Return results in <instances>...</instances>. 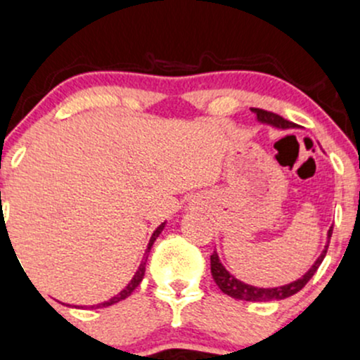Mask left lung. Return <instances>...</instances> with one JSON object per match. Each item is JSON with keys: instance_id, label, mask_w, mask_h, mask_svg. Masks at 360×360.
<instances>
[{"instance_id": "left-lung-1", "label": "left lung", "mask_w": 360, "mask_h": 360, "mask_svg": "<svg viewBox=\"0 0 360 360\" xmlns=\"http://www.w3.org/2000/svg\"><path fill=\"white\" fill-rule=\"evenodd\" d=\"M253 113H255L257 120L260 124H267V126L276 127V129H293L295 126L293 122L290 120L283 119V117L276 115L272 112H266V110H260V108H250ZM331 234H333V228L328 229V241L324 245V250L321 252V255L317 257L316 262L312 264V267L305 272L302 278H298L297 281H291L288 285H283V286H274V288H260V286H253L248 285V283L240 281L238 278H234L231 272L222 266L221 259H219V253L214 252L210 255V272H212V278L214 281L217 283V286L221 288L222 293L229 295V297L236 298V300H245V302H271V300H285V298L291 297V295L298 293L305 285L310 281V278L314 276V272L319 269L321 262L324 260L326 257L328 247H330V240H331Z\"/></svg>"}]
</instances>
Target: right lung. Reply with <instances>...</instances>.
Returning a JSON list of instances; mask_svg holds the SVG:
<instances>
[{
    "label": "right lung",
    "instance_id": "1",
    "mask_svg": "<svg viewBox=\"0 0 360 360\" xmlns=\"http://www.w3.org/2000/svg\"><path fill=\"white\" fill-rule=\"evenodd\" d=\"M164 228H165V222H162V224L158 226V228L153 231V234H151V238H150V243H148V247H146L145 257H143L141 264H139V267H138V271H136V274L132 276V279H131V281L127 283V286H126V288H124L122 291H120V293H117L115 297H112L110 300H107V302H101V304H98V305H93L94 309H98V307H108V305H113V304H117V302H120V300H124V298H127V297H129V295L132 293V291L136 290V286H138L139 283H141L143 276H145V269H146V260H148V253H150V250H151V247H153V243H155V240H157V238H158V234H160L162 231H164ZM93 307H91V309H93Z\"/></svg>",
    "mask_w": 360,
    "mask_h": 360
}]
</instances>
